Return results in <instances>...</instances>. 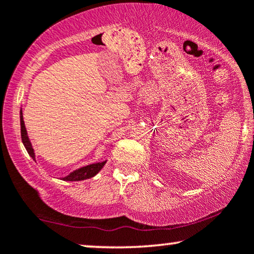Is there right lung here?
Wrapping results in <instances>:
<instances>
[{"instance_id": "right-lung-1", "label": "right lung", "mask_w": 254, "mask_h": 254, "mask_svg": "<svg viewBox=\"0 0 254 254\" xmlns=\"http://www.w3.org/2000/svg\"><path fill=\"white\" fill-rule=\"evenodd\" d=\"M20 136H22L23 144L27 150V152H29V155L34 159V161H36V156H34V150L32 148V144H31L29 137H27L26 128H25V125H24V120H23L22 110H20ZM105 163H106V161L83 166V168L75 170V171H72L70 175H68L67 177H64V178H62V179L65 180V182H78V180L92 178V177H95L97 173H98L100 170L103 169V166L105 165Z\"/></svg>"}]
</instances>
